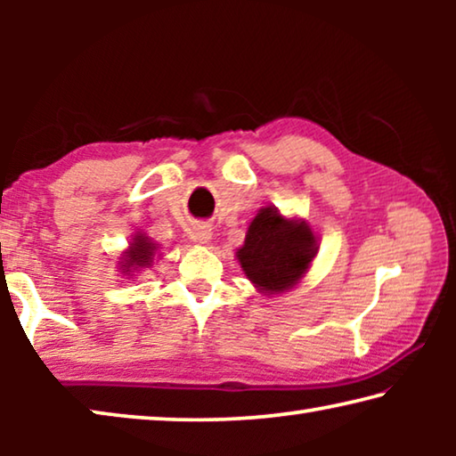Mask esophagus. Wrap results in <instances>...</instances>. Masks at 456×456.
<instances>
[{
    "label": "esophagus",
    "instance_id": "obj_1",
    "mask_svg": "<svg viewBox=\"0 0 456 456\" xmlns=\"http://www.w3.org/2000/svg\"><path fill=\"white\" fill-rule=\"evenodd\" d=\"M192 239H195L197 243L207 245L213 239V231L209 225H197L195 229H192Z\"/></svg>",
    "mask_w": 456,
    "mask_h": 456
}]
</instances>
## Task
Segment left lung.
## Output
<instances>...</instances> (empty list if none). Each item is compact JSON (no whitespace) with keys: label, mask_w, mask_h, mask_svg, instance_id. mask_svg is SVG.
Listing matches in <instances>:
<instances>
[{"label":"left lung","mask_w":456,"mask_h":456,"mask_svg":"<svg viewBox=\"0 0 456 456\" xmlns=\"http://www.w3.org/2000/svg\"><path fill=\"white\" fill-rule=\"evenodd\" d=\"M315 253L318 243L305 221L288 219L275 207H264L247 229L237 259L247 280L273 296L299 283Z\"/></svg>","instance_id":"1"}]
</instances>
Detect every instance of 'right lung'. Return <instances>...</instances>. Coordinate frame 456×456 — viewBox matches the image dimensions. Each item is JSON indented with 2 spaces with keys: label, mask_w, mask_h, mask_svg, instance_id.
Instances as JSON below:
<instances>
[{
  "label": "right lung",
  "mask_w": 456,
  "mask_h": 456,
  "mask_svg": "<svg viewBox=\"0 0 456 456\" xmlns=\"http://www.w3.org/2000/svg\"><path fill=\"white\" fill-rule=\"evenodd\" d=\"M154 253H157V243L146 237L144 233H136L133 237V241H130L128 249L122 253L120 257L122 273L134 275L136 272H141V269L151 267Z\"/></svg>",
  "instance_id": "add662e5"
}]
</instances>
